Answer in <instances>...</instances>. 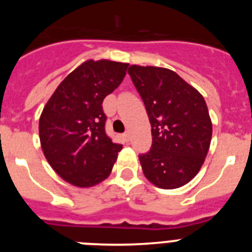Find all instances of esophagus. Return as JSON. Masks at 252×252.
<instances>
[{"label": "esophagus", "mask_w": 252, "mask_h": 252, "mask_svg": "<svg viewBox=\"0 0 252 252\" xmlns=\"http://www.w3.org/2000/svg\"><path fill=\"white\" fill-rule=\"evenodd\" d=\"M122 136H124V139L126 140V141H128V140H130V132L127 131V132H125Z\"/></svg>", "instance_id": "esophagus-1"}]
</instances>
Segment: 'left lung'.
I'll list each match as a JSON object with an SVG mask.
<instances>
[{
	"mask_svg": "<svg viewBox=\"0 0 252 252\" xmlns=\"http://www.w3.org/2000/svg\"><path fill=\"white\" fill-rule=\"evenodd\" d=\"M127 72L151 124L153 145L139 155L142 171L159 188L183 187L203 165L212 139L203 95L170 69L131 65Z\"/></svg>",
	"mask_w": 252,
	"mask_h": 252,
	"instance_id": "1",
	"label": "left lung"
}]
</instances>
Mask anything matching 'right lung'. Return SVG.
Instances as JSON below:
<instances>
[{
    "label": "right lung",
    "mask_w": 252,
    "mask_h": 252,
    "mask_svg": "<svg viewBox=\"0 0 252 252\" xmlns=\"http://www.w3.org/2000/svg\"><path fill=\"white\" fill-rule=\"evenodd\" d=\"M127 63L87 60L74 69L44 107L39 121L41 148L51 168L81 188L110 175L121 144L107 136L104 97L124 81Z\"/></svg>",
    "instance_id": "add662e5"
}]
</instances>
